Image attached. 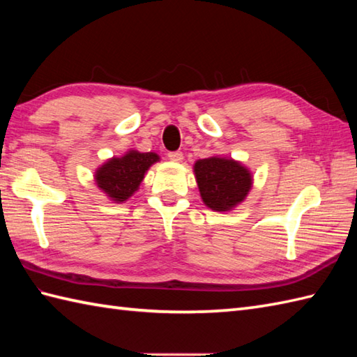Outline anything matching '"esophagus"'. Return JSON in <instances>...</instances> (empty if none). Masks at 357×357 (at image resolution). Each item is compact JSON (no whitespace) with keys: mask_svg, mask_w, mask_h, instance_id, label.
<instances>
[{"mask_svg":"<svg viewBox=\"0 0 357 357\" xmlns=\"http://www.w3.org/2000/svg\"><path fill=\"white\" fill-rule=\"evenodd\" d=\"M169 159L170 161H173V162H181L184 159V155H183V151H169Z\"/></svg>","mask_w":357,"mask_h":357,"instance_id":"obj_1","label":"esophagus"}]
</instances>
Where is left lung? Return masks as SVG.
<instances>
[{
	"instance_id": "left-lung-1",
	"label": "left lung",
	"mask_w": 357,
	"mask_h": 357,
	"mask_svg": "<svg viewBox=\"0 0 357 357\" xmlns=\"http://www.w3.org/2000/svg\"><path fill=\"white\" fill-rule=\"evenodd\" d=\"M195 176L204 204L215 211H229L245 199L252 173L234 159L211 156L195 162Z\"/></svg>"
}]
</instances>
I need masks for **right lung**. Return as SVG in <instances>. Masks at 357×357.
<instances>
[{"label":"right lung","instance_id":"obj_1","mask_svg":"<svg viewBox=\"0 0 357 357\" xmlns=\"http://www.w3.org/2000/svg\"><path fill=\"white\" fill-rule=\"evenodd\" d=\"M156 161H159V156L153 151L149 153H139L136 150L127 151L124 156L109 159L96 170V185L112 201L124 202L138 190L144 174Z\"/></svg>","mask_w":357,"mask_h":357}]
</instances>
